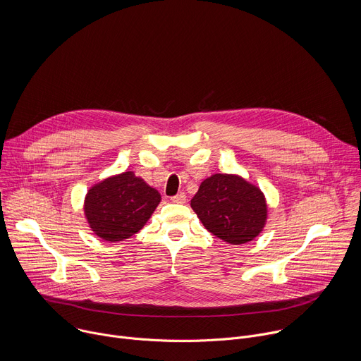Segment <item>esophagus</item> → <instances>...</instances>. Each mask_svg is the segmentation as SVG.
Masks as SVG:
<instances>
[{
    "mask_svg": "<svg viewBox=\"0 0 361 361\" xmlns=\"http://www.w3.org/2000/svg\"><path fill=\"white\" fill-rule=\"evenodd\" d=\"M185 200H187V197H185L184 192H178L177 195L171 197V201H173V202H180V204H183V202H185Z\"/></svg>",
    "mask_w": 361,
    "mask_h": 361,
    "instance_id": "obj_1",
    "label": "esophagus"
}]
</instances>
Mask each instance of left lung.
I'll list each match as a JSON object with an SVG mask.
<instances>
[{
	"label": "left lung",
	"mask_w": 361,
	"mask_h": 361,
	"mask_svg": "<svg viewBox=\"0 0 361 361\" xmlns=\"http://www.w3.org/2000/svg\"><path fill=\"white\" fill-rule=\"evenodd\" d=\"M191 209L212 234L228 244H245L267 221L263 191L237 174L205 178L191 200Z\"/></svg>",
	"instance_id": "8db88e82"
}]
</instances>
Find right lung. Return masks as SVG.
<instances>
[{"label":"right lung","instance_id":"right-lung-1","mask_svg":"<svg viewBox=\"0 0 361 361\" xmlns=\"http://www.w3.org/2000/svg\"><path fill=\"white\" fill-rule=\"evenodd\" d=\"M161 201L160 192L133 171L92 185L84 200L90 228L101 240L117 243L138 233Z\"/></svg>","mask_w":361,"mask_h":361}]
</instances>
